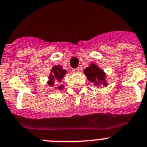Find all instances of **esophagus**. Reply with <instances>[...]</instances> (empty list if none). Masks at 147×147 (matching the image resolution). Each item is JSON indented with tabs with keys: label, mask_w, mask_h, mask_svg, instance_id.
<instances>
[{
	"label": "esophagus",
	"mask_w": 147,
	"mask_h": 147,
	"mask_svg": "<svg viewBox=\"0 0 147 147\" xmlns=\"http://www.w3.org/2000/svg\"><path fill=\"white\" fill-rule=\"evenodd\" d=\"M72 72H74V73H77V72H79V68L72 69Z\"/></svg>",
	"instance_id": "1"
}]
</instances>
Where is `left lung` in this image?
<instances>
[{
	"mask_svg": "<svg viewBox=\"0 0 147 147\" xmlns=\"http://www.w3.org/2000/svg\"><path fill=\"white\" fill-rule=\"evenodd\" d=\"M84 72L89 81L95 82V84L98 82H103V84H105V81H104L105 74L101 69L98 68L96 65H90L89 67H87L84 69Z\"/></svg>",
	"mask_w": 147,
	"mask_h": 147,
	"instance_id": "1",
	"label": "left lung"
}]
</instances>
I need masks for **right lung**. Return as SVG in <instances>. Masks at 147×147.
<instances>
[{"label": "right lung", "mask_w": 147, "mask_h": 147, "mask_svg": "<svg viewBox=\"0 0 147 147\" xmlns=\"http://www.w3.org/2000/svg\"><path fill=\"white\" fill-rule=\"evenodd\" d=\"M66 70L63 69L61 66H55L52 69V73L49 75V81L48 84L52 86L54 84V82H56L57 84H61L63 77L66 75ZM62 87L63 86L61 85V86H58V89H61Z\"/></svg>", "instance_id": "right-lung-1"}]
</instances>
